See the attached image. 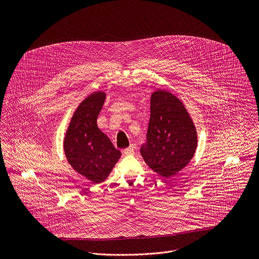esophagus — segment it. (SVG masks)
Instances as JSON below:
<instances>
[{
	"label": "esophagus",
	"mask_w": 259,
	"mask_h": 259,
	"mask_svg": "<svg viewBox=\"0 0 259 259\" xmlns=\"http://www.w3.org/2000/svg\"><path fill=\"white\" fill-rule=\"evenodd\" d=\"M123 154H124L125 156L133 155V154H134V146H133V144L130 145L129 147H127V149H125V150L123 151Z\"/></svg>",
	"instance_id": "34e87169"
}]
</instances>
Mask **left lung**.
I'll return each instance as SVG.
<instances>
[{"label":"left lung","instance_id":"8db88e82","mask_svg":"<svg viewBox=\"0 0 259 259\" xmlns=\"http://www.w3.org/2000/svg\"><path fill=\"white\" fill-rule=\"evenodd\" d=\"M146 139L141 156L164 178L176 175L193 159L198 146L197 129L186 106L174 94L166 90L152 93Z\"/></svg>","mask_w":259,"mask_h":259}]
</instances>
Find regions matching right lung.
Masks as SVG:
<instances>
[{"label":"right lung","mask_w":259,"mask_h":259,"mask_svg":"<svg viewBox=\"0 0 259 259\" xmlns=\"http://www.w3.org/2000/svg\"><path fill=\"white\" fill-rule=\"evenodd\" d=\"M105 97L103 91L87 96L73 113L63 138L68 164L92 183L104 181L122 155L97 126Z\"/></svg>","instance_id":"right-lung-1"}]
</instances>
